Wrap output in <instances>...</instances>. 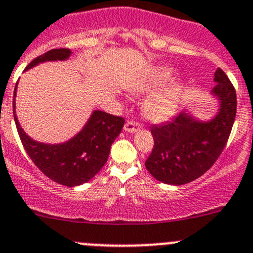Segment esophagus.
Listing matches in <instances>:
<instances>
[{
    "mask_svg": "<svg viewBox=\"0 0 253 253\" xmlns=\"http://www.w3.org/2000/svg\"><path fill=\"white\" fill-rule=\"evenodd\" d=\"M141 128V125L136 121H128L125 125V131L129 132V133H133V132L138 131Z\"/></svg>",
    "mask_w": 253,
    "mask_h": 253,
    "instance_id": "34e87169",
    "label": "esophagus"
}]
</instances>
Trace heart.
<instances>
[{
	"mask_svg": "<svg viewBox=\"0 0 253 253\" xmlns=\"http://www.w3.org/2000/svg\"><path fill=\"white\" fill-rule=\"evenodd\" d=\"M173 75L172 70H162L157 73L155 82L156 84H162L167 80L171 79ZM145 89V86H134L132 88L133 92H141ZM180 98V88L176 86L167 87L157 93L152 94L143 103V111L148 119L153 121H165L169 117H171L174 112Z\"/></svg>",
	"mask_w": 253,
	"mask_h": 253,
	"instance_id": "obj_1",
	"label": "heart"
}]
</instances>
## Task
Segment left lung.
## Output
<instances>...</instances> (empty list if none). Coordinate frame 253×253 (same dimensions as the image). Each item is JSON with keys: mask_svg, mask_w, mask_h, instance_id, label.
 I'll return each mask as SVG.
<instances>
[{"mask_svg": "<svg viewBox=\"0 0 253 253\" xmlns=\"http://www.w3.org/2000/svg\"><path fill=\"white\" fill-rule=\"evenodd\" d=\"M211 93L219 108L210 121H200L181 112L167 124L152 126V152L145 166L156 180L181 186L209 171L222 153L236 117L237 98L235 87L221 68L214 72Z\"/></svg>", "mask_w": 253, "mask_h": 253, "instance_id": "obj_1", "label": "left lung"}]
</instances>
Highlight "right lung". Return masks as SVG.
I'll return each instance as SVG.
<instances>
[{"label":"right lung","instance_id":"right-lung-1","mask_svg":"<svg viewBox=\"0 0 253 253\" xmlns=\"http://www.w3.org/2000/svg\"><path fill=\"white\" fill-rule=\"evenodd\" d=\"M71 49L55 48L35 58L26 70L46 61H65L71 56ZM16 91L13 92V117L21 142L35 165L52 181L67 186L88 182L107 162L111 145L121 133L125 120L103 111H93L87 124L71 140L57 145L37 142L26 134L16 116Z\"/></svg>","mask_w":253,"mask_h":253}]
</instances>
